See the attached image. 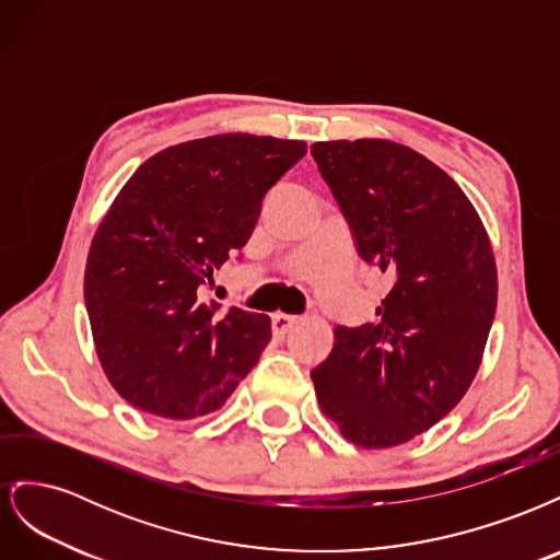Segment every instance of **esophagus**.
<instances>
[{"instance_id": "1", "label": "esophagus", "mask_w": 560, "mask_h": 560, "mask_svg": "<svg viewBox=\"0 0 560 560\" xmlns=\"http://www.w3.org/2000/svg\"><path fill=\"white\" fill-rule=\"evenodd\" d=\"M296 325L294 315H284V313H273L270 315V329H273V336H284L292 327Z\"/></svg>"}]
</instances>
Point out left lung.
Instances as JSON below:
<instances>
[{"label": "left lung", "mask_w": 560, "mask_h": 560, "mask_svg": "<svg viewBox=\"0 0 560 560\" xmlns=\"http://www.w3.org/2000/svg\"><path fill=\"white\" fill-rule=\"evenodd\" d=\"M311 154L360 257L393 287L362 327L336 325L311 378L348 442L387 448L430 430L477 376L498 270L469 198L439 165L389 140L315 142Z\"/></svg>", "instance_id": "1"}]
</instances>
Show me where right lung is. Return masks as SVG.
<instances>
[{"label": "right lung", "mask_w": 560, "mask_h": 560, "mask_svg": "<svg viewBox=\"0 0 560 560\" xmlns=\"http://www.w3.org/2000/svg\"><path fill=\"white\" fill-rule=\"evenodd\" d=\"M306 142L229 132L144 161L93 235L83 299L100 364L135 409L189 420L222 409L259 362L270 319L206 301Z\"/></svg>", "instance_id": "right-lung-1"}]
</instances>
